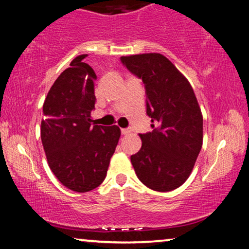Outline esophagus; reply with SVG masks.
<instances>
[{
    "label": "esophagus",
    "mask_w": 249,
    "mask_h": 249,
    "mask_svg": "<svg viewBox=\"0 0 249 249\" xmlns=\"http://www.w3.org/2000/svg\"><path fill=\"white\" fill-rule=\"evenodd\" d=\"M121 132H122V134H123V135H127V134H129V133H131V131H129L128 128H122Z\"/></svg>",
    "instance_id": "34e87169"
}]
</instances>
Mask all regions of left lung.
<instances>
[{
    "label": "left lung",
    "mask_w": 249,
    "mask_h": 249,
    "mask_svg": "<svg viewBox=\"0 0 249 249\" xmlns=\"http://www.w3.org/2000/svg\"><path fill=\"white\" fill-rule=\"evenodd\" d=\"M121 61L143 81L153 128L140 134L142 147L131 157L133 168L152 190H174L187 181L202 146L203 120L194 89L161 53L127 55Z\"/></svg>",
    "instance_id": "obj_1"
}]
</instances>
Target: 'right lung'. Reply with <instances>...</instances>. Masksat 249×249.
<instances>
[{
  "mask_svg": "<svg viewBox=\"0 0 249 249\" xmlns=\"http://www.w3.org/2000/svg\"><path fill=\"white\" fill-rule=\"evenodd\" d=\"M78 55L60 73L43 104L41 141L48 164L66 188L87 192L106 178L121 136L118 126L91 125L95 109L92 68Z\"/></svg>",
  "mask_w": 249,
  "mask_h": 249,
  "instance_id": "1",
  "label": "right lung"
}]
</instances>
